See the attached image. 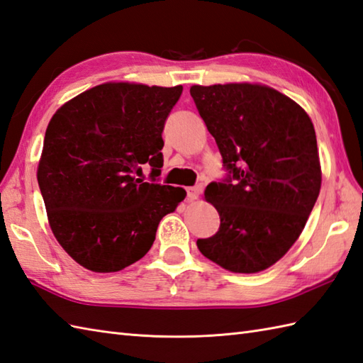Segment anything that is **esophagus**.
I'll return each instance as SVG.
<instances>
[{"label": "esophagus", "mask_w": 363, "mask_h": 363, "mask_svg": "<svg viewBox=\"0 0 363 363\" xmlns=\"http://www.w3.org/2000/svg\"><path fill=\"white\" fill-rule=\"evenodd\" d=\"M186 192H188V200H197L199 196H200V189L196 188V186L188 188Z\"/></svg>", "instance_id": "34e87169"}]
</instances>
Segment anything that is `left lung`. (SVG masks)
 I'll use <instances>...</instances> for the list:
<instances>
[{"instance_id":"left-lung-1","label":"left lung","mask_w":363,"mask_h":363,"mask_svg":"<svg viewBox=\"0 0 363 363\" xmlns=\"http://www.w3.org/2000/svg\"><path fill=\"white\" fill-rule=\"evenodd\" d=\"M189 91L230 171L223 183L205 189L220 228L197 239V247L225 270L262 272L300 238L320 194L312 121L295 101L267 85H192Z\"/></svg>"}]
</instances>
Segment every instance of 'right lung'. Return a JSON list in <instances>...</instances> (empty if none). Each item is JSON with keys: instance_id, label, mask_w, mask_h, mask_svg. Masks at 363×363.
<instances>
[{"instance_id": "right-lung-1", "label": "right lung", "mask_w": 363, "mask_h": 363, "mask_svg": "<svg viewBox=\"0 0 363 363\" xmlns=\"http://www.w3.org/2000/svg\"><path fill=\"white\" fill-rule=\"evenodd\" d=\"M182 85L106 82L77 94L48 124L37 180L62 248L86 270L119 272L146 255L160 220L186 196L158 177L164 123Z\"/></svg>"}]
</instances>
